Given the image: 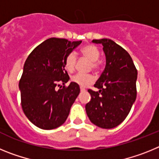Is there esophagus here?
Masks as SVG:
<instances>
[{"label": "esophagus", "instance_id": "1", "mask_svg": "<svg viewBox=\"0 0 159 159\" xmlns=\"http://www.w3.org/2000/svg\"><path fill=\"white\" fill-rule=\"evenodd\" d=\"M80 91L81 92H85V88H83V87H80Z\"/></svg>", "mask_w": 159, "mask_h": 159}]
</instances>
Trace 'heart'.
Returning <instances> with one entry per match:
<instances>
[{"label": "heart", "mask_w": 159, "mask_h": 159, "mask_svg": "<svg viewBox=\"0 0 159 159\" xmlns=\"http://www.w3.org/2000/svg\"><path fill=\"white\" fill-rule=\"evenodd\" d=\"M81 52L84 57L89 59L92 61V67L94 69L99 68V64L97 60H99L100 53L99 49L95 46L89 44L81 49ZM75 63H76V56L74 52H71L67 55L64 60V67L68 71H72L75 68ZM71 81L75 84H78L80 87H88L90 84L95 81V77L91 74H84V73H77L71 77Z\"/></svg>", "instance_id": "heart-1"}]
</instances>
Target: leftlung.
Here are the masks:
<instances>
[{"label":"left lung","instance_id":"obj_1","mask_svg":"<svg viewBox=\"0 0 159 159\" xmlns=\"http://www.w3.org/2000/svg\"><path fill=\"white\" fill-rule=\"evenodd\" d=\"M101 43L106 57V66L94 87L89 89L92 99L85 106L88 118L101 128L117 127L128 116L136 99L137 69L124 48L110 39L93 40Z\"/></svg>","mask_w":159,"mask_h":159}]
</instances>
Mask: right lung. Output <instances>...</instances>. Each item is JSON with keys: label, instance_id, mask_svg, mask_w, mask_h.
<instances>
[{"label": "right lung", "instance_id": "right-lung-1", "mask_svg": "<svg viewBox=\"0 0 159 159\" xmlns=\"http://www.w3.org/2000/svg\"><path fill=\"white\" fill-rule=\"evenodd\" d=\"M81 42L49 38L34 48L25 61L19 82L22 109L39 128L52 130L61 126L80 94L78 84L71 82L65 86L70 78L64 60Z\"/></svg>", "mask_w": 159, "mask_h": 159}]
</instances>
